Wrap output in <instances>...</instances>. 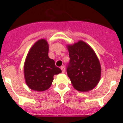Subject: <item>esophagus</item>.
Instances as JSON below:
<instances>
[{"label":"esophagus","mask_w":123,"mask_h":123,"mask_svg":"<svg viewBox=\"0 0 123 123\" xmlns=\"http://www.w3.org/2000/svg\"><path fill=\"white\" fill-rule=\"evenodd\" d=\"M65 69V68H64V66H61V69L62 70V69Z\"/></svg>","instance_id":"1"}]
</instances>
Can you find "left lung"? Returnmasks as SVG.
Here are the masks:
<instances>
[{"label": "left lung", "mask_w": 123, "mask_h": 123, "mask_svg": "<svg viewBox=\"0 0 123 123\" xmlns=\"http://www.w3.org/2000/svg\"><path fill=\"white\" fill-rule=\"evenodd\" d=\"M48 43L40 39L30 50L24 65V75L27 85L30 89L43 91L52 84L54 76L61 73L55 61L48 57Z\"/></svg>", "instance_id": "8db88e82"}]
</instances>
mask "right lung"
Wrapping results in <instances>:
<instances>
[{"label": "right lung", "mask_w": 123, "mask_h": 123, "mask_svg": "<svg viewBox=\"0 0 123 123\" xmlns=\"http://www.w3.org/2000/svg\"><path fill=\"white\" fill-rule=\"evenodd\" d=\"M69 61L68 75L75 89L89 91L96 87L101 77V67L97 57L89 46L79 41L68 46Z\"/></svg>", "instance_id": "right-lung-1"}]
</instances>
